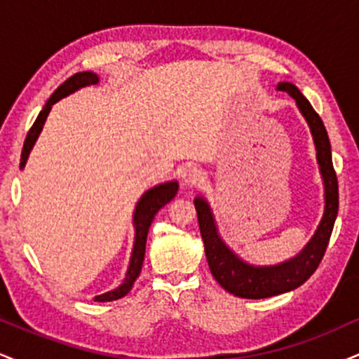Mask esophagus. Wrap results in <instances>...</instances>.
<instances>
[{
    "instance_id": "esophagus-1",
    "label": "esophagus",
    "mask_w": 359,
    "mask_h": 359,
    "mask_svg": "<svg viewBox=\"0 0 359 359\" xmlns=\"http://www.w3.org/2000/svg\"><path fill=\"white\" fill-rule=\"evenodd\" d=\"M203 179V170L197 165H187L182 170V184L184 185H194Z\"/></svg>"
}]
</instances>
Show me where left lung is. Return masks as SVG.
Masks as SVG:
<instances>
[{
    "mask_svg": "<svg viewBox=\"0 0 359 359\" xmlns=\"http://www.w3.org/2000/svg\"><path fill=\"white\" fill-rule=\"evenodd\" d=\"M277 89L294 97L299 111L311 128L316 145L317 165H319L324 184V212L312 238L295 257L277 265H253L238 257L222 240L208 199L203 196H197L194 199L209 270L224 290L241 299L273 297V295L285 294L302 285L314 273L324 257L332 228H334L337 208H339V192H337V177L332 167L331 143H329L323 119L295 84L278 82Z\"/></svg>",
    "mask_w": 359,
    "mask_h": 359,
    "instance_id": "left-lung-1",
    "label": "left lung"
}]
</instances>
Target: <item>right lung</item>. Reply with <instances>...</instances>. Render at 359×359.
Here are the masks:
<instances>
[{
  "label": "right lung",
  "mask_w": 359,
  "mask_h": 359,
  "mask_svg": "<svg viewBox=\"0 0 359 359\" xmlns=\"http://www.w3.org/2000/svg\"><path fill=\"white\" fill-rule=\"evenodd\" d=\"M97 82H100V76H97V74L90 71L77 72L74 74L72 77H69L64 84H60L59 88L53 90L50 100L45 102L42 111H40L39 116L35 119L34 126L30 128L27 138H25L22 160H20V168H22V170L25 168V165H27V160L28 156H30L32 148H34L36 140L40 137V133H42L45 119H47L48 113H50L52 106L55 104L57 101L71 96V94L76 93V90L88 88V86H94L97 84ZM177 191H179V182H177V180H168V182L156 184L154 187H150L148 191L142 194V197L138 199V203L135 205V211H133L135 241H133V250H131L130 265H128V270H126V277L123 280L121 285H118L116 288H113V290L109 292H104V294L101 295H96V297H94L96 302H111V300H118L125 297L128 292L131 290L135 280L138 278L140 271H142L143 259H145L147 236H148V229H150L151 221H154L155 214L158 212L163 205L168 204L172 199H174Z\"/></svg>",
  "instance_id": "1"
}]
</instances>
